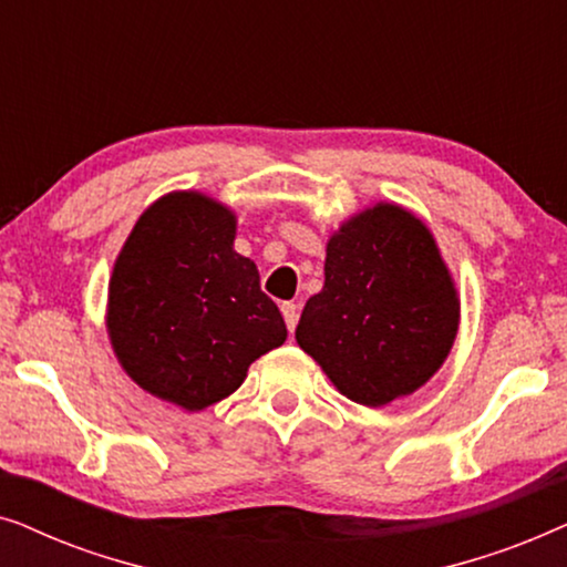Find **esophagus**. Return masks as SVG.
Wrapping results in <instances>:
<instances>
[{
  "mask_svg": "<svg viewBox=\"0 0 567 567\" xmlns=\"http://www.w3.org/2000/svg\"><path fill=\"white\" fill-rule=\"evenodd\" d=\"M281 312H284V320H286V328H289V332L297 330V322H299V305H293V301H284Z\"/></svg>",
  "mask_w": 567,
  "mask_h": 567,
  "instance_id": "1",
  "label": "esophagus"
}]
</instances>
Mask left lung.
I'll return each instance as SVG.
<instances>
[{"mask_svg":"<svg viewBox=\"0 0 567 567\" xmlns=\"http://www.w3.org/2000/svg\"><path fill=\"white\" fill-rule=\"evenodd\" d=\"M460 299L421 219L379 204L330 237L324 286L297 324L301 351L359 405L382 408L436 374Z\"/></svg>","mask_w":567,"mask_h":567,"instance_id":"8db88e82","label":"left lung"}]
</instances>
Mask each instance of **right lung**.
Here are the masks:
<instances>
[{"instance_id":"obj_1","label":"right lung","mask_w":567,"mask_h":567,"mask_svg":"<svg viewBox=\"0 0 567 567\" xmlns=\"http://www.w3.org/2000/svg\"><path fill=\"white\" fill-rule=\"evenodd\" d=\"M235 214L169 193L142 214L115 260L107 332L121 367L154 398L204 410L286 340L276 301L235 252Z\"/></svg>"}]
</instances>
